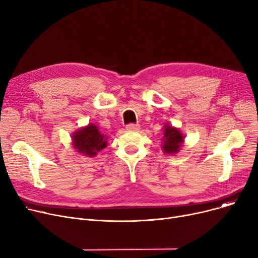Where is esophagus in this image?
I'll return each instance as SVG.
<instances>
[{
  "label": "esophagus",
  "instance_id": "1",
  "mask_svg": "<svg viewBox=\"0 0 258 258\" xmlns=\"http://www.w3.org/2000/svg\"><path fill=\"white\" fill-rule=\"evenodd\" d=\"M139 128H140V126L138 123H128L126 125V130H128V131H138Z\"/></svg>",
  "mask_w": 258,
  "mask_h": 258
}]
</instances>
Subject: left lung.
<instances>
[{"label":"left lung","mask_w":258,"mask_h":258,"mask_svg":"<svg viewBox=\"0 0 258 258\" xmlns=\"http://www.w3.org/2000/svg\"><path fill=\"white\" fill-rule=\"evenodd\" d=\"M184 140L180 131L170 125H165L163 137V151L166 154H177Z\"/></svg>","instance_id":"1"}]
</instances>
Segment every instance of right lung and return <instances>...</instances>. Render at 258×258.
<instances>
[{
	"label": "right lung",
	"instance_id": "add662e5",
	"mask_svg": "<svg viewBox=\"0 0 258 258\" xmlns=\"http://www.w3.org/2000/svg\"><path fill=\"white\" fill-rule=\"evenodd\" d=\"M106 138L94 124L79 130L73 135V144L78 153L88 157L96 156L97 152L106 146Z\"/></svg>",
	"mask_w": 258,
	"mask_h": 258
}]
</instances>
